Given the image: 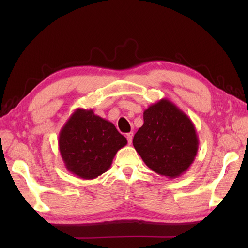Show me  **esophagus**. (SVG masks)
<instances>
[{"label": "esophagus", "instance_id": "obj_1", "mask_svg": "<svg viewBox=\"0 0 248 248\" xmlns=\"http://www.w3.org/2000/svg\"><path fill=\"white\" fill-rule=\"evenodd\" d=\"M127 140H128L129 145L132 144V140H133V133L132 132H130V133L127 134Z\"/></svg>", "mask_w": 248, "mask_h": 248}]
</instances>
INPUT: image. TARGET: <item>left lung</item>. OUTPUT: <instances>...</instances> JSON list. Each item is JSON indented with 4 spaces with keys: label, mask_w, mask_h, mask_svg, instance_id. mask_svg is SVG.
Here are the masks:
<instances>
[{
    "label": "left lung",
    "mask_w": 248,
    "mask_h": 248,
    "mask_svg": "<svg viewBox=\"0 0 248 248\" xmlns=\"http://www.w3.org/2000/svg\"><path fill=\"white\" fill-rule=\"evenodd\" d=\"M199 140L192 120L168 99H161L144 112V124L133 146L150 170L178 178L195 160Z\"/></svg>",
    "instance_id": "8db88e82"
}]
</instances>
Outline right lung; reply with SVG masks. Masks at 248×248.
Returning a JSON list of instances; mask_svg holds the SVG:
<instances>
[{
  "label": "right lung",
  "instance_id": "1",
  "mask_svg": "<svg viewBox=\"0 0 248 248\" xmlns=\"http://www.w3.org/2000/svg\"><path fill=\"white\" fill-rule=\"evenodd\" d=\"M115 125L93 109L77 108L59 135V148L65 167L78 178H97L112 165L115 155L127 145Z\"/></svg>",
  "mask_w": 248,
  "mask_h": 248
}]
</instances>
